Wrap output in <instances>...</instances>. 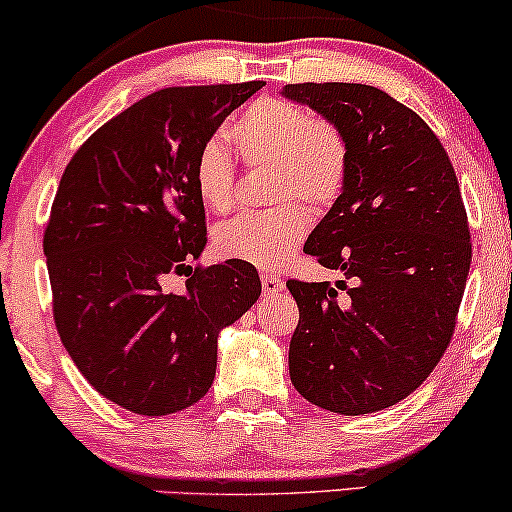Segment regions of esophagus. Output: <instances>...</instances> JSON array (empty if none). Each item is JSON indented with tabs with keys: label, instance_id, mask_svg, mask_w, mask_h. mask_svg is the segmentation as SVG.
Returning <instances> with one entry per match:
<instances>
[{
	"label": "esophagus",
	"instance_id": "1",
	"mask_svg": "<svg viewBox=\"0 0 512 512\" xmlns=\"http://www.w3.org/2000/svg\"><path fill=\"white\" fill-rule=\"evenodd\" d=\"M284 289V279L276 274H262V291L264 296H274V293H279Z\"/></svg>",
	"mask_w": 512,
	"mask_h": 512
}]
</instances>
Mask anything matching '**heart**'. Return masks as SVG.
Here are the masks:
<instances>
[{
	"mask_svg": "<svg viewBox=\"0 0 512 512\" xmlns=\"http://www.w3.org/2000/svg\"><path fill=\"white\" fill-rule=\"evenodd\" d=\"M228 139L248 166H272L269 199L260 214H243L216 231V250L260 269L284 264L308 233V211L337 202L349 178V142L337 122L286 98H257L228 125ZM195 187L204 204L226 214L236 199V163L219 142L195 161Z\"/></svg>",
	"mask_w": 512,
	"mask_h": 512,
	"instance_id": "heart-1",
	"label": "heart"
}]
</instances>
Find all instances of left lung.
Returning a JSON list of instances; mask_svg holds the SVG:
<instances>
[{
	"instance_id": "left-lung-1",
	"label": "left lung",
	"mask_w": 512,
	"mask_h": 512,
	"mask_svg": "<svg viewBox=\"0 0 512 512\" xmlns=\"http://www.w3.org/2000/svg\"><path fill=\"white\" fill-rule=\"evenodd\" d=\"M284 96L337 122L349 178L305 252L346 281L289 279L298 327L291 383L344 416L409 397L448 349L472 243L448 151L414 110L366 84H289Z\"/></svg>"
}]
</instances>
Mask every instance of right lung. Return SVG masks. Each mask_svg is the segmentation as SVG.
<instances>
[{"instance_id": "add662e5", "label": "right lung", "mask_w": 512, "mask_h": 512, "mask_svg": "<svg viewBox=\"0 0 512 512\" xmlns=\"http://www.w3.org/2000/svg\"><path fill=\"white\" fill-rule=\"evenodd\" d=\"M264 81L161 88L98 127L57 187L43 250L52 315L81 375L142 416L209 392L216 337L260 298L252 264L190 267L207 245L199 149ZM186 276L180 292L165 284Z\"/></svg>"}]
</instances>
